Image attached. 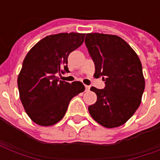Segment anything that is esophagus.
Wrapping results in <instances>:
<instances>
[{"label":"esophagus","instance_id":"obj_1","mask_svg":"<svg viewBox=\"0 0 160 160\" xmlns=\"http://www.w3.org/2000/svg\"><path fill=\"white\" fill-rule=\"evenodd\" d=\"M85 90H86V91L90 90V86H89V85H85Z\"/></svg>","mask_w":160,"mask_h":160}]
</instances>
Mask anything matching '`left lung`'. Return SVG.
<instances>
[{
  "instance_id": "1",
  "label": "left lung",
  "mask_w": 160,
  "mask_h": 160,
  "mask_svg": "<svg viewBox=\"0 0 160 160\" xmlns=\"http://www.w3.org/2000/svg\"><path fill=\"white\" fill-rule=\"evenodd\" d=\"M105 89L91 87L97 100L89 106L90 115L105 128L126 123L139 108L145 86L139 56L129 44L114 35L86 34L85 41Z\"/></svg>"
}]
</instances>
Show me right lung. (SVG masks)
I'll use <instances>...</instances> for the list:
<instances>
[{"label": "right lung", "instance_id": "obj_1", "mask_svg": "<svg viewBox=\"0 0 160 160\" xmlns=\"http://www.w3.org/2000/svg\"><path fill=\"white\" fill-rule=\"evenodd\" d=\"M85 34L59 33L36 43L24 59L18 75L20 99L36 124L51 126L62 119L74 96L85 90L80 81L59 80L57 73L69 72L68 56L84 42Z\"/></svg>", "mask_w": 160, "mask_h": 160}]
</instances>
